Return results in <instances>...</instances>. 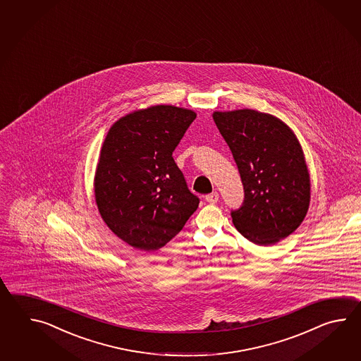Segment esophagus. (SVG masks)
<instances>
[{
	"instance_id": "esophagus-1",
	"label": "esophagus",
	"mask_w": 361,
	"mask_h": 361,
	"mask_svg": "<svg viewBox=\"0 0 361 361\" xmlns=\"http://www.w3.org/2000/svg\"><path fill=\"white\" fill-rule=\"evenodd\" d=\"M205 200H207L209 204H215L219 200V193L218 192H212V193L207 195Z\"/></svg>"
}]
</instances>
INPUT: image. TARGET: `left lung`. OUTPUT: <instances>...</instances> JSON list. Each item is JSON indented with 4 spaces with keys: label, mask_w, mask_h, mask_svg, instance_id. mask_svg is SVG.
Listing matches in <instances>:
<instances>
[{
    "label": "left lung",
    "mask_w": 361,
    "mask_h": 361,
    "mask_svg": "<svg viewBox=\"0 0 361 361\" xmlns=\"http://www.w3.org/2000/svg\"><path fill=\"white\" fill-rule=\"evenodd\" d=\"M244 184L236 230L257 245H275L303 222L311 200L306 159L294 131L276 116L250 108L213 112Z\"/></svg>",
    "instance_id": "1"
}]
</instances>
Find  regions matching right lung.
I'll return each instance as SVG.
<instances>
[{"mask_svg":"<svg viewBox=\"0 0 361 361\" xmlns=\"http://www.w3.org/2000/svg\"><path fill=\"white\" fill-rule=\"evenodd\" d=\"M195 118L191 109L169 104L135 109L109 128L102 145L97 207L108 228L138 250L166 245L199 207L171 156Z\"/></svg>","mask_w":361,"mask_h":361,"instance_id":"obj_1","label":"right lung"}]
</instances>
